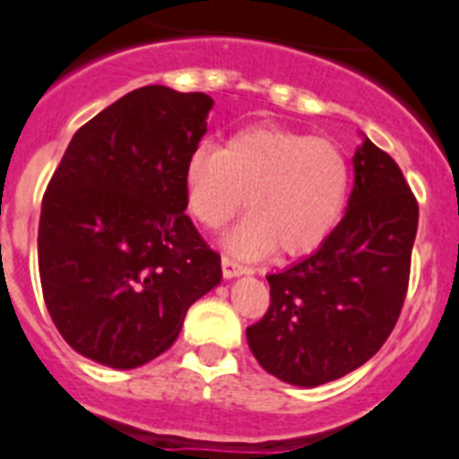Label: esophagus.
I'll list each match as a JSON object with an SVG mask.
<instances>
[{
	"instance_id": "1",
	"label": "esophagus",
	"mask_w": 459,
	"mask_h": 459,
	"mask_svg": "<svg viewBox=\"0 0 459 459\" xmlns=\"http://www.w3.org/2000/svg\"><path fill=\"white\" fill-rule=\"evenodd\" d=\"M221 271H223V277H236V275H242V273L247 271V268H245L240 261L233 259V256H229V254H223V256H221Z\"/></svg>"
}]
</instances>
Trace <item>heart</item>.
Segmentation results:
<instances>
[{"label": "heart", "mask_w": 459, "mask_h": 459, "mask_svg": "<svg viewBox=\"0 0 459 459\" xmlns=\"http://www.w3.org/2000/svg\"><path fill=\"white\" fill-rule=\"evenodd\" d=\"M348 182V160L333 142L277 126L238 130L223 149L195 146L184 163L186 207L205 229H221L247 198L252 214L226 240L242 256L317 249L341 219Z\"/></svg>", "instance_id": "obj_1"}]
</instances>
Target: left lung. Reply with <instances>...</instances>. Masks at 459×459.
<instances>
[{"mask_svg": "<svg viewBox=\"0 0 459 459\" xmlns=\"http://www.w3.org/2000/svg\"><path fill=\"white\" fill-rule=\"evenodd\" d=\"M345 217L317 252L268 275L271 306L247 326L265 371L317 387L367 364L394 329L411 277L418 200L390 153L354 152Z\"/></svg>", "mask_w": 459, "mask_h": 459, "instance_id": "1", "label": "left lung"}]
</instances>
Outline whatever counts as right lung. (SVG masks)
<instances>
[{"label": "right lung", "instance_id": "add662e5", "mask_svg": "<svg viewBox=\"0 0 459 459\" xmlns=\"http://www.w3.org/2000/svg\"><path fill=\"white\" fill-rule=\"evenodd\" d=\"M212 105L205 92L137 88L76 130L46 186L41 291L60 336L88 359H156L221 280V256L184 212V163Z\"/></svg>", "mask_w": 459, "mask_h": 459}]
</instances>
